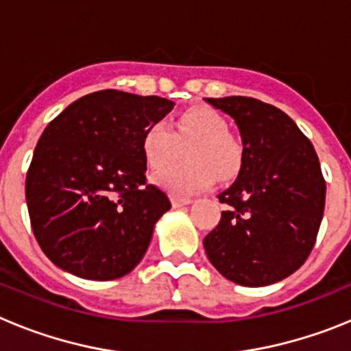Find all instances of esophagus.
<instances>
[{"label": "esophagus", "instance_id": "34e87169", "mask_svg": "<svg viewBox=\"0 0 351 351\" xmlns=\"http://www.w3.org/2000/svg\"><path fill=\"white\" fill-rule=\"evenodd\" d=\"M193 200H191L190 197H179V195H172V204L173 207H182V206H188V204H191Z\"/></svg>", "mask_w": 351, "mask_h": 351}]
</instances>
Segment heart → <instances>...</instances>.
I'll use <instances>...</instances> for the list:
<instances>
[{
	"mask_svg": "<svg viewBox=\"0 0 351 351\" xmlns=\"http://www.w3.org/2000/svg\"><path fill=\"white\" fill-rule=\"evenodd\" d=\"M186 145L184 158L190 163L170 167L156 176V181L170 193H198L209 188L216 176L226 181L241 169L243 147L228 133V123L209 107H193L179 114L172 130L154 123L142 137V151L153 170L169 167L179 156V145Z\"/></svg>",
	"mask_w": 351,
	"mask_h": 351,
	"instance_id": "heart-1",
	"label": "heart"
}]
</instances>
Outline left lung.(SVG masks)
I'll list each match as a JSON object with an SVG mask.
<instances>
[{"instance_id":"left-lung-1","label":"left lung","mask_w":351,"mask_h":351,"mask_svg":"<svg viewBox=\"0 0 351 351\" xmlns=\"http://www.w3.org/2000/svg\"><path fill=\"white\" fill-rule=\"evenodd\" d=\"M235 121L243 163L226 204L204 239L207 258L226 280L265 287L306 262L324 218L325 179L309 138L274 105L247 98H206Z\"/></svg>"}]
</instances>
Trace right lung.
<instances>
[{
	"label": "right lung",
	"mask_w": 351,
	"mask_h": 351,
	"mask_svg": "<svg viewBox=\"0 0 351 351\" xmlns=\"http://www.w3.org/2000/svg\"><path fill=\"white\" fill-rule=\"evenodd\" d=\"M173 108L160 96L105 89L51 121L26 176L31 228L52 263L84 280H117L137 267L153 226L170 209L147 184L142 137Z\"/></svg>",
	"instance_id": "obj_1"
}]
</instances>
